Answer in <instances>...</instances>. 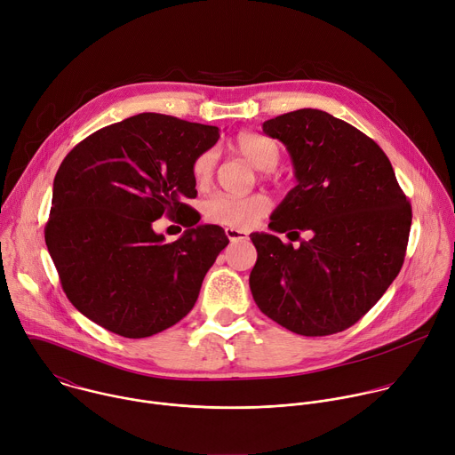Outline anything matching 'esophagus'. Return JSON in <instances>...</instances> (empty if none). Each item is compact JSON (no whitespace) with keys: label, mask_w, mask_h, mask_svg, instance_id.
<instances>
[{"label":"esophagus","mask_w":455,"mask_h":455,"mask_svg":"<svg viewBox=\"0 0 455 455\" xmlns=\"http://www.w3.org/2000/svg\"><path fill=\"white\" fill-rule=\"evenodd\" d=\"M225 234H227V237H228L232 243L246 241V239H248V234H246L244 230H237V228H230V227L225 228Z\"/></svg>","instance_id":"34e87169"}]
</instances>
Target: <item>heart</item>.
<instances>
[{
    "label": "heart",
    "instance_id": "b5f03b06",
    "mask_svg": "<svg viewBox=\"0 0 455 455\" xmlns=\"http://www.w3.org/2000/svg\"><path fill=\"white\" fill-rule=\"evenodd\" d=\"M232 149L259 171H272L279 160V146L263 135L243 132L232 140ZM216 151L205 149L192 162V178L198 187H207L216 171ZM270 212V200L265 194H248V196H230L214 194L204 204L205 220L216 225L250 230Z\"/></svg>",
    "mask_w": 455,
    "mask_h": 455
}]
</instances>
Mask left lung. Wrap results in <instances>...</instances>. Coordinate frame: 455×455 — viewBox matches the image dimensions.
Here are the masks:
<instances>
[{"label":"left lung","instance_id":"8db88e82","mask_svg":"<svg viewBox=\"0 0 455 455\" xmlns=\"http://www.w3.org/2000/svg\"><path fill=\"white\" fill-rule=\"evenodd\" d=\"M293 162L297 185L272 214L299 248L272 234H250L257 263L255 304L304 337L356 323L403 267L412 209L381 148L351 124L320 109H297L263 124Z\"/></svg>","mask_w":455,"mask_h":455}]
</instances>
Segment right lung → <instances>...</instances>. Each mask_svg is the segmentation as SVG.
Instances as JSON below:
<instances>
[{
    "label": "right lung",
    "mask_w": 455,
    "mask_h": 455,
    "mask_svg": "<svg viewBox=\"0 0 455 455\" xmlns=\"http://www.w3.org/2000/svg\"><path fill=\"white\" fill-rule=\"evenodd\" d=\"M220 139L216 125L140 113L106 125L62 160L44 241L62 291L90 320L146 339L196 304L205 274L228 244L218 225H198L192 162ZM164 213L188 230L169 243L152 230Z\"/></svg>",
    "instance_id": "obj_1"
}]
</instances>
